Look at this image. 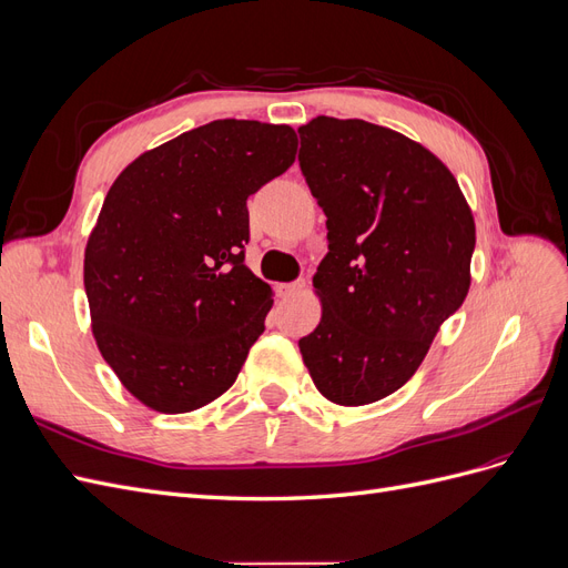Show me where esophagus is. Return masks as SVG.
Wrapping results in <instances>:
<instances>
[{"mask_svg": "<svg viewBox=\"0 0 568 568\" xmlns=\"http://www.w3.org/2000/svg\"><path fill=\"white\" fill-rule=\"evenodd\" d=\"M303 288H305V282H303V280H298V282H294V284H280V286H277L282 298H294V296L301 294Z\"/></svg>", "mask_w": 568, "mask_h": 568, "instance_id": "34e87169", "label": "esophagus"}]
</instances>
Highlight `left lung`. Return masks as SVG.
<instances>
[{
  "label": "left lung",
  "instance_id": "8db88e82",
  "mask_svg": "<svg viewBox=\"0 0 568 568\" xmlns=\"http://www.w3.org/2000/svg\"><path fill=\"white\" fill-rule=\"evenodd\" d=\"M298 134L329 230L313 277L322 320L298 348L326 400L369 405L419 369L467 298L474 215L448 165L400 132L317 115Z\"/></svg>",
  "mask_w": 568,
  "mask_h": 568
}]
</instances>
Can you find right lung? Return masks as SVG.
<instances>
[{"label": "right lung", "instance_id": "add662e5", "mask_svg": "<svg viewBox=\"0 0 568 568\" xmlns=\"http://www.w3.org/2000/svg\"><path fill=\"white\" fill-rule=\"evenodd\" d=\"M288 125L213 120L115 178L84 248L92 334L136 400L220 398L265 332L272 288L244 265L246 199L296 161Z\"/></svg>", "mask_w": 568, "mask_h": 568}]
</instances>
